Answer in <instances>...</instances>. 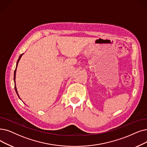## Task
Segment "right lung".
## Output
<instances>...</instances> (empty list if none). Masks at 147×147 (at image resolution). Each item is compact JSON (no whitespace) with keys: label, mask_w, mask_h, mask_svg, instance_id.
Listing matches in <instances>:
<instances>
[{"label":"right lung","mask_w":147,"mask_h":147,"mask_svg":"<svg viewBox=\"0 0 147 147\" xmlns=\"http://www.w3.org/2000/svg\"><path fill=\"white\" fill-rule=\"evenodd\" d=\"M23 55V53L22 54V55H20V56H19L18 59V61H17V62L16 68V69H15V71H14V84H15V86H14L15 90H16V93H17V95H18V97H19V98H20V97H19V95H18V92H17V88H16V71H17V65H18V62H19V61H20V58H22V56ZM20 100H21V99H20Z\"/></svg>","instance_id":"right-lung-1"}]
</instances>
